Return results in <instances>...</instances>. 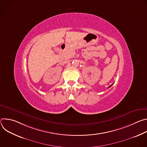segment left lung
Wrapping results in <instances>:
<instances>
[{
	"label": "left lung",
	"mask_w": 147,
	"mask_h": 147,
	"mask_svg": "<svg viewBox=\"0 0 147 147\" xmlns=\"http://www.w3.org/2000/svg\"><path fill=\"white\" fill-rule=\"evenodd\" d=\"M112 85H113V84H112V85H111V86H109V87H108V88H109V87H111V86H112Z\"/></svg>",
	"instance_id": "8db88e82"
}]
</instances>
